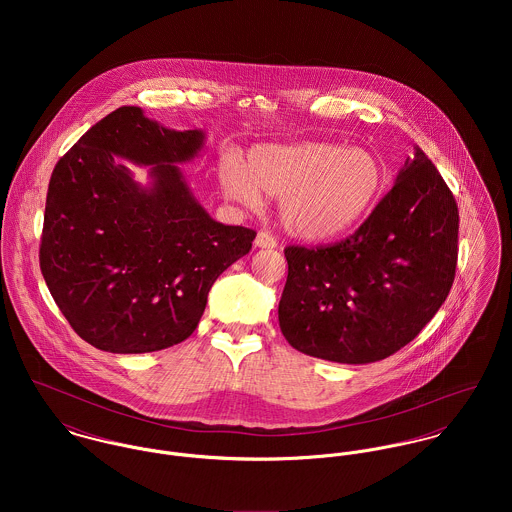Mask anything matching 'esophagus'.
I'll return each instance as SVG.
<instances>
[{
    "label": "esophagus",
    "mask_w": 512,
    "mask_h": 512,
    "mask_svg": "<svg viewBox=\"0 0 512 512\" xmlns=\"http://www.w3.org/2000/svg\"><path fill=\"white\" fill-rule=\"evenodd\" d=\"M254 244H256L258 248H276V246H278L276 238H274L270 232H264V230H260V232L256 234Z\"/></svg>",
    "instance_id": "esophagus-1"
}]
</instances>
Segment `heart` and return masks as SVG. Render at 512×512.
I'll return each instance as SVG.
<instances>
[{"label": "heart", "mask_w": 512, "mask_h": 512, "mask_svg": "<svg viewBox=\"0 0 512 512\" xmlns=\"http://www.w3.org/2000/svg\"><path fill=\"white\" fill-rule=\"evenodd\" d=\"M219 177L222 191L244 205H258L262 193L280 197L284 228L309 242L353 230L374 211L386 187V167L376 153L313 140L252 147L246 163L226 155Z\"/></svg>", "instance_id": "b5f03b06"}]
</instances>
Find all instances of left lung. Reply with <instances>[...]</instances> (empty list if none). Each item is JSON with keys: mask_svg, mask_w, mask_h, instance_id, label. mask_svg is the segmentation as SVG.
Instances as JSON below:
<instances>
[{"mask_svg": "<svg viewBox=\"0 0 512 512\" xmlns=\"http://www.w3.org/2000/svg\"><path fill=\"white\" fill-rule=\"evenodd\" d=\"M349 238L288 246L278 319L293 349L366 365L408 345L438 313L457 266V203L420 147Z\"/></svg>", "mask_w": 512, "mask_h": 512, "instance_id": "obj_1", "label": "left lung"}]
</instances>
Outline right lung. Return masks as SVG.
I'll list each match as a JSON object with an SVG mask.
<instances>
[{
	"label": "right lung",
	"instance_id": "1",
	"mask_svg": "<svg viewBox=\"0 0 512 512\" xmlns=\"http://www.w3.org/2000/svg\"><path fill=\"white\" fill-rule=\"evenodd\" d=\"M203 130H169L122 106L55 165L39 262L76 335L138 355L185 341L220 274L250 252L256 232L201 207L179 163L197 157ZM149 164L140 186L121 161Z\"/></svg>",
	"mask_w": 512,
	"mask_h": 512
}]
</instances>
